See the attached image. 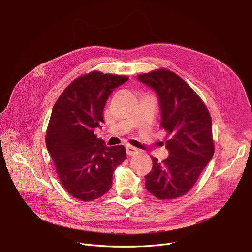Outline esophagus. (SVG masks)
<instances>
[{"label":"esophagus","instance_id":"esophagus-1","mask_svg":"<svg viewBox=\"0 0 252 252\" xmlns=\"http://www.w3.org/2000/svg\"><path fill=\"white\" fill-rule=\"evenodd\" d=\"M126 154H127L128 156H133V155L137 154V152H138L135 148L130 147V146H127V147L126 148Z\"/></svg>","mask_w":252,"mask_h":252}]
</instances>
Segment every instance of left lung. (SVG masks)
Instances as JSON below:
<instances>
[{"mask_svg": "<svg viewBox=\"0 0 252 252\" xmlns=\"http://www.w3.org/2000/svg\"><path fill=\"white\" fill-rule=\"evenodd\" d=\"M158 95L161 122L167 132L169 156L162 162L153 158L146 189L159 199L185 195L194 186L214 154L212 124L196 93L176 74L164 68L137 76Z\"/></svg>", "mask_w": 252, "mask_h": 252, "instance_id": "1", "label": "left lung"}]
</instances>
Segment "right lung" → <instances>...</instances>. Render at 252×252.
Here are the masks:
<instances>
[{
	"instance_id": "obj_1",
	"label": "right lung",
	"mask_w": 252,
	"mask_h": 252,
	"mask_svg": "<svg viewBox=\"0 0 252 252\" xmlns=\"http://www.w3.org/2000/svg\"><path fill=\"white\" fill-rule=\"evenodd\" d=\"M125 76L92 71L71 82L56 101L46 134V145L61 184L83 201L109 191L113 173L126 158L124 146L106 147L94 131L100 127L103 109Z\"/></svg>"
}]
</instances>
